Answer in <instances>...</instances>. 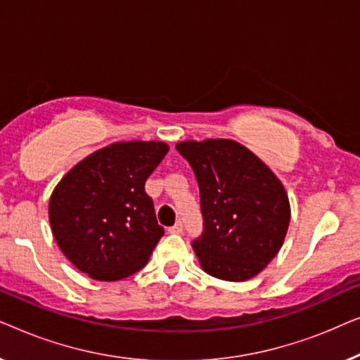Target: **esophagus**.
<instances>
[{
	"instance_id": "esophagus-1",
	"label": "esophagus",
	"mask_w": 360,
	"mask_h": 360,
	"mask_svg": "<svg viewBox=\"0 0 360 360\" xmlns=\"http://www.w3.org/2000/svg\"><path fill=\"white\" fill-rule=\"evenodd\" d=\"M181 231H184V224H181V221H176L172 228H169V233H172V234H180Z\"/></svg>"
}]
</instances>
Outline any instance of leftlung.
Returning a JSON list of instances; mask_svg holds the SVG:
<instances>
[{
    "label": "left lung",
    "instance_id": "8db88e82",
    "mask_svg": "<svg viewBox=\"0 0 360 360\" xmlns=\"http://www.w3.org/2000/svg\"><path fill=\"white\" fill-rule=\"evenodd\" d=\"M200 186L205 231L193 240L201 269L226 282H245L278 254L290 224L282 181L254 152L231 139L181 141Z\"/></svg>",
    "mask_w": 360,
    "mask_h": 360
}]
</instances>
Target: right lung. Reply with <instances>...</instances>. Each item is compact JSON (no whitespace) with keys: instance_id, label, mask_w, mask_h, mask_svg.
Segmentation results:
<instances>
[{"instance_id":"1","label":"right lung","mask_w":360,"mask_h":360,"mask_svg":"<svg viewBox=\"0 0 360 360\" xmlns=\"http://www.w3.org/2000/svg\"><path fill=\"white\" fill-rule=\"evenodd\" d=\"M167 152L162 141L112 142L62 176L49 200V221L80 272L116 282L147 264L164 228L144 185Z\"/></svg>"}]
</instances>
